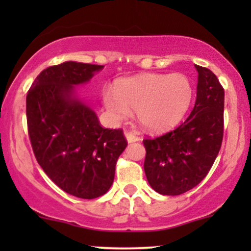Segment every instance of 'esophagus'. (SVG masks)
Returning a JSON list of instances; mask_svg holds the SVG:
<instances>
[{"instance_id": "34e87169", "label": "esophagus", "mask_w": 251, "mask_h": 251, "mask_svg": "<svg viewBox=\"0 0 251 251\" xmlns=\"http://www.w3.org/2000/svg\"><path fill=\"white\" fill-rule=\"evenodd\" d=\"M125 137H126V139H127L128 143L138 142V140L140 139V138L138 137V134H135V133H133V132H131V131H126L125 132Z\"/></svg>"}]
</instances>
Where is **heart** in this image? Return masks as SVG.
Segmentation results:
<instances>
[{
  "instance_id": "1",
  "label": "heart",
  "mask_w": 251,
  "mask_h": 251,
  "mask_svg": "<svg viewBox=\"0 0 251 251\" xmlns=\"http://www.w3.org/2000/svg\"><path fill=\"white\" fill-rule=\"evenodd\" d=\"M192 97V83L184 74H142L118 80L102 100L116 122L126 119L132 108L146 129L162 132L183 119Z\"/></svg>"
}]
</instances>
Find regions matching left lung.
I'll use <instances>...</instances> for the list:
<instances>
[{
  "label": "left lung",
  "mask_w": 251,
  "mask_h": 251,
  "mask_svg": "<svg viewBox=\"0 0 251 251\" xmlns=\"http://www.w3.org/2000/svg\"><path fill=\"white\" fill-rule=\"evenodd\" d=\"M198 72L197 98L178 127L143 140L144 170L151 188L165 196L181 195L205 178L221 150L224 132V89L209 68Z\"/></svg>",
  "instance_id": "left-lung-1"
}]
</instances>
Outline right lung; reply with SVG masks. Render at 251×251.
Wrapping results in <instances>:
<instances>
[{
    "label": "right lung",
    "mask_w": 251,
    "mask_h": 251,
    "mask_svg": "<svg viewBox=\"0 0 251 251\" xmlns=\"http://www.w3.org/2000/svg\"><path fill=\"white\" fill-rule=\"evenodd\" d=\"M101 65L67 61L43 70L27 93V126L37 163L54 183L75 197L105 195L127 146L122 128L100 125L73 86L89 81Z\"/></svg>",
    "instance_id": "add662e5"
}]
</instances>
